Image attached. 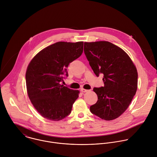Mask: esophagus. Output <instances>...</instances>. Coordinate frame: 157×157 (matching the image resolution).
Listing matches in <instances>:
<instances>
[{
    "mask_svg": "<svg viewBox=\"0 0 157 157\" xmlns=\"http://www.w3.org/2000/svg\"><path fill=\"white\" fill-rule=\"evenodd\" d=\"M81 91L82 92H87L89 91V90H87V89H85L82 88V89H81Z\"/></svg>",
    "mask_w": 157,
    "mask_h": 157,
    "instance_id": "esophagus-1",
    "label": "esophagus"
}]
</instances>
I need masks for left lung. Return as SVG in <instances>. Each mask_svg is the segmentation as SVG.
Returning a JSON list of instances; mask_svg holds the SVG:
<instances>
[{
    "label": "left lung",
    "instance_id": "8db88e82",
    "mask_svg": "<svg viewBox=\"0 0 157 157\" xmlns=\"http://www.w3.org/2000/svg\"><path fill=\"white\" fill-rule=\"evenodd\" d=\"M84 51L95 75H103L104 86L93 89L98 100L90 111L102 120L116 119L128 109L136 94L137 69L126 52L111 42H84Z\"/></svg>",
    "mask_w": 157,
    "mask_h": 157
}]
</instances>
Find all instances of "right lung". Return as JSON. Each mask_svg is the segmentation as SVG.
<instances>
[{"label": "right lung", "mask_w": 157, "mask_h": 157, "mask_svg": "<svg viewBox=\"0 0 157 157\" xmlns=\"http://www.w3.org/2000/svg\"><path fill=\"white\" fill-rule=\"evenodd\" d=\"M83 52V42H58L40 51L32 59L26 73L28 97L44 118L60 121L71 112L79 92L61 85L68 77L67 68Z\"/></svg>", "instance_id": "add662e5"}]
</instances>
